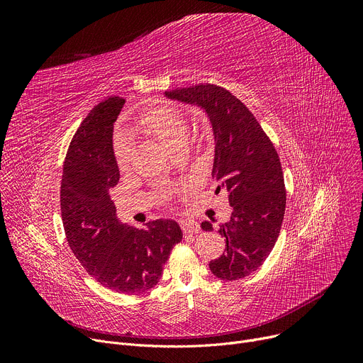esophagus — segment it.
Returning <instances> with one entry per match:
<instances>
[{
    "label": "esophagus",
    "mask_w": 363,
    "mask_h": 363,
    "mask_svg": "<svg viewBox=\"0 0 363 363\" xmlns=\"http://www.w3.org/2000/svg\"><path fill=\"white\" fill-rule=\"evenodd\" d=\"M181 228H182L184 234H199L200 233V225L193 220H184L181 223Z\"/></svg>",
    "instance_id": "obj_1"
}]
</instances>
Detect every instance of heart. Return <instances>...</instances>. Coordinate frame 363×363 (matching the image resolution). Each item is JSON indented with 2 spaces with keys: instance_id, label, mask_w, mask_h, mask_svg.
I'll return each instance as SVG.
<instances>
[{
  "instance_id": "heart-1",
  "label": "heart",
  "mask_w": 363,
  "mask_h": 363,
  "mask_svg": "<svg viewBox=\"0 0 363 363\" xmlns=\"http://www.w3.org/2000/svg\"><path fill=\"white\" fill-rule=\"evenodd\" d=\"M133 126L160 140L172 150L184 145L188 137V123L184 114L169 106L152 107L138 113L135 121H133ZM113 150L119 169L126 170L132 156V141L126 133H118L113 143Z\"/></svg>"
}]
</instances>
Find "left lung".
Returning a JSON list of instances; mask_svg holds the SVG:
<instances>
[{"mask_svg":"<svg viewBox=\"0 0 363 363\" xmlns=\"http://www.w3.org/2000/svg\"><path fill=\"white\" fill-rule=\"evenodd\" d=\"M169 99L201 106L215 133L212 177L216 194L225 191L233 207L219 225L225 252L208 263L212 274L235 281L257 271L271 255L285 213V185L278 152L253 113L230 91L213 84L164 92ZM201 230L212 231L211 222Z\"/></svg>","mask_w":363,"mask_h":363,"instance_id":"obj_1","label":"left lung"}]
</instances>
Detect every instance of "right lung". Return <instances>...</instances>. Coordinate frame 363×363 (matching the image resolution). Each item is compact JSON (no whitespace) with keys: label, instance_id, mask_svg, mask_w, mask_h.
Listing matches in <instances>:
<instances>
[{"label":"right lung","instance_id":"1","mask_svg":"<svg viewBox=\"0 0 363 363\" xmlns=\"http://www.w3.org/2000/svg\"><path fill=\"white\" fill-rule=\"evenodd\" d=\"M123 104V97L103 100L74 132L63 164L60 207L69 247L85 271L111 291L141 294L159 282L182 231L170 219L150 220L138 230L116 218L110 189L121 174L113 123Z\"/></svg>","mask_w":363,"mask_h":363}]
</instances>
